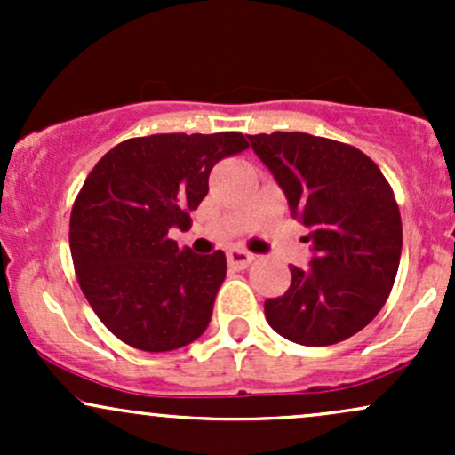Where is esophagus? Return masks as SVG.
I'll list each match as a JSON object with an SVG mask.
<instances>
[{
    "instance_id": "34e87169",
    "label": "esophagus",
    "mask_w": 455,
    "mask_h": 455,
    "mask_svg": "<svg viewBox=\"0 0 455 455\" xmlns=\"http://www.w3.org/2000/svg\"><path fill=\"white\" fill-rule=\"evenodd\" d=\"M227 259H228V265L235 269H245L250 267V265L254 263V254L252 252H245V250H239V248H233L227 252Z\"/></svg>"
}]
</instances>
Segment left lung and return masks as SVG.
<instances>
[{
	"mask_svg": "<svg viewBox=\"0 0 455 455\" xmlns=\"http://www.w3.org/2000/svg\"><path fill=\"white\" fill-rule=\"evenodd\" d=\"M254 154L307 228L310 267L291 265L284 295L265 301L274 331L329 347L368 325L398 274L402 220L389 181L363 151L306 132L252 134Z\"/></svg>",
	"mask_w": 455,
	"mask_h": 455,
	"instance_id": "8db88e82",
	"label": "left lung"
}]
</instances>
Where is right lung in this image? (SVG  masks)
<instances>
[{
    "label": "right lung",
    "instance_id": "obj_1",
    "mask_svg": "<svg viewBox=\"0 0 455 455\" xmlns=\"http://www.w3.org/2000/svg\"><path fill=\"white\" fill-rule=\"evenodd\" d=\"M248 148L242 132L151 134L115 145L87 175L70 213L72 263L122 342L175 351L210 325L227 257L180 248L169 231L190 228L216 162Z\"/></svg>",
    "mask_w": 455,
    "mask_h": 455
}]
</instances>
